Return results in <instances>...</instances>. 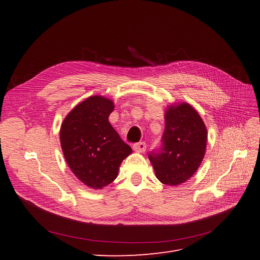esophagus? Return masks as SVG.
<instances>
[{"label": "esophagus", "instance_id": "34e87169", "mask_svg": "<svg viewBox=\"0 0 260 260\" xmlns=\"http://www.w3.org/2000/svg\"><path fill=\"white\" fill-rule=\"evenodd\" d=\"M133 149H135L137 153H144L146 149V144H145V142L136 143L135 145H133Z\"/></svg>", "mask_w": 260, "mask_h": 260}]
</instances>
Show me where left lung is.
<instances>
[{
    "mask_svg": "<svg viewBox=\"0 0 260 260\" xmlns=\"http://www.w3.org/2000/svg\"><path fill=\"white\" fill-rule=\"evenodd\" d=\"M162 146L148 158L162 184L177 186L190 179L206 152L207 129L196 109L185 102L170 104L165 112Z\"/></svg>",
    "mask_w": 260,
    "mask_h": 260,
    "instance_id": "left-lung-1",
    "label": "left lung"
}]
</instances>
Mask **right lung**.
I'll list each match as a JSON object with an SVG mask.
<instances>
[{
	"label": "right lung",
	"mask_w": 260,
	"mask_h": 260,
	"mask_svg": "<svg viewBox=\"0 0 260 260\" xmlns=\"http://www.w3.org/2000/svg\"><path fill=\"white\" fill-rule=\"evenodd\" d=\"M114 107L112 100L92 95L75 106L60 125V146L70 170L94 190L112 183L132 153L108 121Z\"/></svg>",
	"instance_id": "obj_1"
}]
</instances>
